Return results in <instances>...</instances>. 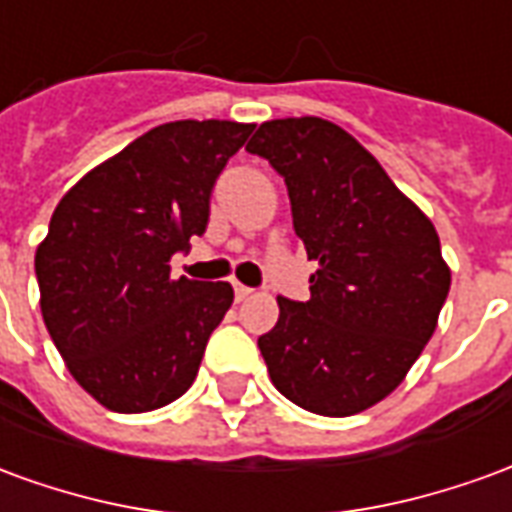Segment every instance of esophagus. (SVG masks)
I'll return each mask as SVG.
<instances>
[{"instance_id":"obj_1","label":"esophagus","mask_w":512,"mask_h":512,"mask_svg":"<svg viewBox=\"0 0 512 512\" xmlns=\"http://www.w3.org/2000/svg\"><path fill=\"white\" fill-rule=\"evenodd\" d=\"M252 293H255V290L246 288V285H241V282H235V301H246Z\"/></svg>"}]
</instances>
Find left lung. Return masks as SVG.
I'll return each instance as SVG.
<instances>
[{
	"label": "left lung",
	"instance_id": "left-lung-1",
	"mask_svg": "<svg viewBox=\"0 0 512 512\" xmlns=\"http://www.w3.org/2000/svg\"><path fill=\"white\" fill-rule=\"evenodd\" d=\"M249 153L285 178L293 230L318 263L310 299L279 296L257 345L296 406L351 417L395 392L450 293V266L425 213L354 136L321 117L257 128Z\"/></svg>",
	"mask_w": 512,
	"mask_h": 512
}]
</instances>
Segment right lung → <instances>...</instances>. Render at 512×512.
<instances>
[{
	"label": "right lung",
	"instance_id": "obj_1",
	"mask_svg": "<svg viewBox=\"0 0 512 512\" xmlns=\"http://www.w3.org/2000/svg\"><path fill=\"white\" fill-rule=\"evenodd\" d=\"M252 123L175 120L90 169L57 205L35 252L40 312L84 392L120 414L178 400L230 282L169 277V260L205 233L211 191Z\"/></svg>",
	"mask_w": 512,
	"mask_h": 512
}]
</instances>
